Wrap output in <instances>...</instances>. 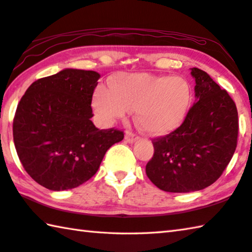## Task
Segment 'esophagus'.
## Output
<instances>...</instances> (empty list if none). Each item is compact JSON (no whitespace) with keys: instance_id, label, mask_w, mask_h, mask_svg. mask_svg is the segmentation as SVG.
I'll return each instance as SVG.
<instances>
[{"instance_id":"esophagus-1","label":"esophagus","mask_w":252,"mask_h":252,"mask_svg":"<svg viewBox=\"0 0 252 252\" xmlns=\"http://www.w3.org/2000/svg\"><path fill=\"white\" fill-rule=\"evenodd\" d=\"M125 139H126V141L127 142V143H134L135 141H138L139 140V138L138 136H136L135 134H132V133H130V132H126V136H125Z\"/></svg>"}]
</instances>
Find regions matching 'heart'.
I'll use <instances>...</instances> for the list:
<instances>
[{"mask_svg":"<svg viewBox=\"0 0 252 252\" xmlns=\"http://www.w3.org/2000/svg\"><path fill=\"white\" fill-rule=\"evenodd\" d=\"M190 101V86L183 77L123 72L111 79L110 90L101 86L95 89L93 107L104 126H111L129 110H134L142 131L163 136L181 126Z\"/></svg>","mask_w":252,"mask_h":252,"instance_id":"heart-1","label":"heart"}]
</instances>
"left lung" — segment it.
<instances>
[{"label":"left lung","mask_w":252,"mask_h":252,"mask_svg":"<svg viewBox=\"0 0 252 252\" xmlns=\"http://www.w3.org/2000/svg\"><path fill=\"white\" fill-rule=\"evenodd\" d=\"M195 102L182 126L153 141L146 175L164 191L189 193L216 182L235 153L238 112L234 100L210 76L190 68Z\"/></svg>","instance_id":"obj_1"}]
</instances>
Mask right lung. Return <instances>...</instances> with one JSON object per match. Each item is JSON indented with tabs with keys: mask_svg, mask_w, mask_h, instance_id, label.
I'll return each instance as SVG.
<instances>
[{
	"mask_svg": "<svg viewBox=\"0 0 252 252\" xmlns=\"http://www.w3.org/2000/svg\"><path fill=\"white\" fill-rule=\"evenodd\" d=\"M100 75L66 68L33 82L18 103L13 138L29 175L50 190L71 189L97 173L123 132L99 130L90 120Z\"/></svg>",
	"mask_w": 252,
	"mask_h": 252,
	"instance_id": "add662e5",
	"label": "right lung"
}]
</instances>
